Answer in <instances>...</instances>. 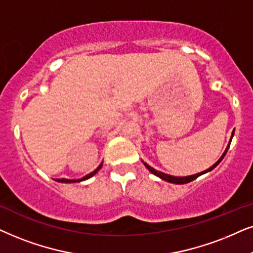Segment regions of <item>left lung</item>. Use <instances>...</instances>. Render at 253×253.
I'll return each instance as SVG.
<instances>
[{"mask_svg": "<svg viewBox=\"0 0 253 253\" xmlns=\"http://www.w3.org/2000/svg\"><path fill=\"white\" fill-rule=\"evenodd\" d=\"M232 136H234V132H232V134H231L230 142H231V140H232ZM230 142H229L228 147H227V149L224 150V153H223V155H222V156L220 157V160H218V161L216 162V163L214 164V166H211V167L210 168V169L205 170V171H203V172L197 173V174H192V176H186V177H174V176H170V174H167V173H164V172H161V171L155 170L154 168H151L150 166H148V164H147V163H144L143 161H142V162H143L144 167H146L147 169L149 170L151 173H154L155 176L160 177L161 179H163V180H166V181H169V183H172V184H187V183H190V181H192V180L197 179V178L199 177V176H201V174H204V173H206V172H210V171L213 170L215 167L218 166V163H220V162H221L222 160H223V157L225 156V154H227V151H228V149H229V146H230Z\"/></svg>", "mask_w": 253, "mask_h": 253, "instance_id": "8db88e82", "label": "left lung"}]
</instances>
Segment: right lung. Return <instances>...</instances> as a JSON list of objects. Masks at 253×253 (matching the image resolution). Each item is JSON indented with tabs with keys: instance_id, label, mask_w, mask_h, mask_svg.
<instances>
[{
	"instance_id": "right-lung-1",
	"label": "right lung",
	"mask_w": 253,
	"mask_h": 253,
	"mask_svg": "<svg viewBox=\"0 0 253 253\" xmlns=\"http://www.w3.org/2000/svg\"><path fill=\"white\" fill-rule=\"evenodd\" d=\"M102 167H103V162H102V163H100V166L97 168L95 171H92L91 173L86 174V176H84L83 178H81V179H66V178H62V179H56V181H59V183H79V181L86 180V179H89V178H91L92 176H95V174L98 172L100 169H102Z\"/></svg>"
}]
</instances>
